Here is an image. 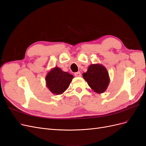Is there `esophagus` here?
<instances>
[{"label":"esophagus","mask_w":146,"mask_h":146,"mask_svg":"<svg viewBox=\"0 0 146 146\" xmlns=\"http://www.w3.org/2000/svg\"><path fill=\"white\" fill-rule=\"evenodd\" d=\"M75 76L77 77H81V73L80 72H76L74 74Z\"/></svg>","instance_id":"esophagus-1"}]
</instances>
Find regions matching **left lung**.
<instances>
[{
    "instance_id": "left-lung-1",
    "label": "left lung",
    "mask_w": 146,
    "mask_h": 146,
    "mask_svg": "<svg viewBox=\"0 0 146 146\" xmlns=\"http://www.w3.org/2000/svg\"><path fill=\"white\" fill-rule=\"evenodd\" d=\"M83 77L91 89L99 94L107 90L110 81L107 69L100 64H91Z\"/></svg>"
}]
</instances>
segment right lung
Listing matches in <instances>:
<instances>
[{"mask_svg":"<svg viewBox=\"0 0 146 146\" xmlns=\"http://www.w3.org/2000/svg\"><path fill=\"white\" fill-rule=\"evenodd\" d=\"M74 76L64 72L58 67H55L46 76V86L52 94L60 95L68 89Z\"/></svg>","mask_w":146,"mask_h":146,"instance_id":"add662e5","label":"right lung"}]
</instances>
